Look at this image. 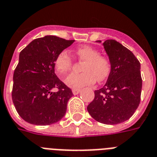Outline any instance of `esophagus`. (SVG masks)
<instances>
[{
	"instance_id": "obj_1",
	"label": "esophagus",
	"mask_w": 157,
	"mask_h": 157,
	"mask_svg": "<svg viewBox=\"0 0 157 157\" xmlns=\"http://www.w3.org/2000/svg\"><path fill=\"white\" fill-rule=\"evenodd\" d=\"M81 92V90H79V89H75V90H72V94H74V95H77Z\"/></svg>"
}]
</instances>
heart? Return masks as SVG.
<instances>
[{
  "instance_id": "1",
  "label": "heart",
  "mask_w": 157,
  "mask_h": 157,
  "mask_svg": "<svg viewBox=\"0 0 157 157\" xmlns=\"http://www.w3.org/2000/svg\"><path fill=\"white\" fill-rule=\"evenodd\" d=\"M75 54L83 61L80 74H71L66 78L67 86L74 89L91 85L98 81H104L110 71V64L107 59L99 56V52L90 46H82L75 51ZM72 66V60L66 51L61 52L55 59V67L59 74L64 76Z\"/></svg>"
}]
</instances>
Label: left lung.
I'll use <instances>...</instances> for the list:
<instances>
[{"label":"left lung","instance_id":"left-lung-1","mask_svg":"<svg viewBox=\"0 0 157 157\" xmlns=\"http://www.w3.org/2000/svg\"><path fill=\"white\" fill-rule=\"evenodd\" d=\"M102 45L109 57L110 72L105 85L94 91L95 97L87 110L99 123L115 125L128 120L140 102V63L116 40L108 39Z\"/></svg>","mask_w":157,"mask_h":157}]
</instances>
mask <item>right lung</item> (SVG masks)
Returning <instances> with one entry per match:
<instances>
[{"instance_id":"obj_1","label":"right lung","mask_w":157,"mask_h":157,"mask_svg":"<svg viewBox=\"0 0 157 157\" xmlns=\"http://www.w3.org/2000/svg\"><path fill=\"white\" fill-rule=\"evenodd\" d=\"M74 41L46 35L33 40L20 52L13 78L12 99L25 122L45 126L65 115L73 94L55 73V59ZM55 88L58 91H53Z\"/></svg>"}]
</instances>
